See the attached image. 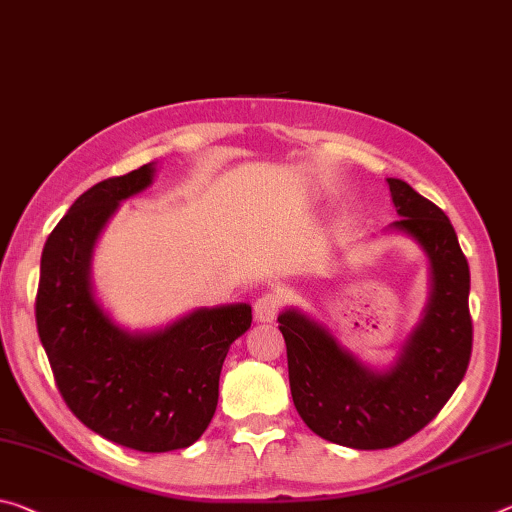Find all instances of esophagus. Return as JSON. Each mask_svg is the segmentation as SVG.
Returning a JSON list of instances; mask_svg holds the SVG:
<instances>
[{"label":"esophagus","instance_id":"obj_1","mask_svg":"<svg viewBox=\"0 0 512 512\" xmlns=\"http://www.w3.org/2000/svg\"><path fill=\"white\" fill-rule=\"evenodd\" d=\"M282 305H285V296H282L280 291H266V294L255 300V319L259 323L273 321L282 310Z\"/></svg>","mask_w":512,"mask_h":512}]
</instances>
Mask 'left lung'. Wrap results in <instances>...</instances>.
Masks as SVG:
<instances>
[{
	"mask_svg": "<svg viewBox=\"0 0 512 512\" xmlns=\"http://www.w3.org/2000/svg\"><path fill=\"white\" fill-rule=\"evenodd\" d=\"M387 184L401 216L392 227L424 248L433 278L424 319L394 367L369 369L298 310L278 316L298 415L323 440L364 451L401 444L435 419L465 378L474 337L469 264L451 221L408 182Z\"/></svg>",
	"mask_w": 512,
	"mask_h": 512,
	"instance_id": "left-lung-1",
	"label": "left lung"
}]
</instances>
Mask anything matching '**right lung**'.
Returning <instances> with one entry per match:
<instances>
[{"instance_id":"add662e5","label":"right lung","mask_w":512,"mask_h":512,"mask_svg":"<svg viewBox=\"0 0 512 512\" xmlns=\"http://www.w3.org/2000/svg\"><path fill=\"white\" fill-rule=\"evenodd\" d=\"M154 166L97 182L45 241L36 294L38 337L56 387L81 424L127 449H186L207 431L232 342L250 305L200 307L154 332H127L95 300L91 257L120 202L152 184Z\"/></svg>"}]
</instances>
